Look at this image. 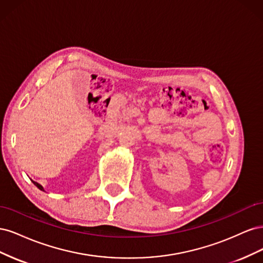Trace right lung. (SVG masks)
I'll return each instance as SVG.
<instances>
[{
    "mask_svg": "<svg viewBox=\"0 0 263 263\" xmlns=\"http://www.w3.org/2000/svg\"><path fill=\"white\" fill-rule=\"evenodd\" d=\"M33 183H34V184L39 189V190H42V191H44V187L41 185V184H39V183H37V182H35V181H33Z\"/></svg>",
    "mask_w": 263,
    "mask_h": 263,
    "instance_id": "right-lung-1",
    "label": "right lung"
}]
</instances>
